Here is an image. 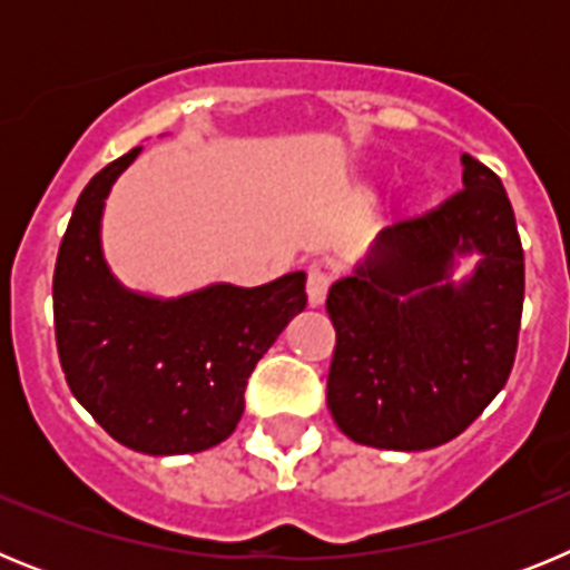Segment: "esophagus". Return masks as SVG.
Here are the masks:
<instances>
[{"mask_svg":"<svg viewBox=\"0 0 570 570\" xmlns=\"http://www.w3.org/2000/svg\"><path fill=\"white\" fill-rule=\"evenodd\" d=\"M328 288H331V274L328 271L322 268H311L308 271V302L311 305H322L325 302V296H328Z\"/></svg>","mask_w":570,"mask_h":570,"instance_id":"esophagus-1","label":"esophagus"}]
</instances>
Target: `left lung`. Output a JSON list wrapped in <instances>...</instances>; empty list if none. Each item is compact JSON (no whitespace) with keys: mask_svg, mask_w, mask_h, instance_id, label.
Returning a JSON list of instances; mask_svg holds the SVG:
<instances>
[{"mask_svg":"<svg viewBox=\"0 0 570 570\" xmlns=\"http://www.w3.org/2000/svg\"><path fill=\"white\" fill-rule=\"evenodd\" d=\"M462 165L465 188L382 230L354 276L328 291V407L360 445H445L511 376L525 299L520 230L500 176L468 154ZM471 249L483 262L451 286L453 256Z\"/></svg>","mask_w":570,"mask_h":570,"instance_id":"left-lung-1","label":"left lung"}]
</instances>
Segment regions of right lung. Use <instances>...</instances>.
I'll return each instance as SVG.
<instances>
[{
    "mask_svg": "<svg viewBox=\"0 0 570 570\" xmlns=\"http://www.w3.org/2000/svg\"><path fill=\"white\" fill-rule=\"evenodd\" d=\"M139 150L79 194L53 271L57 351L70 394L116 442L154 456L196 454L234 434L250 371L308 302L305 274L179 299L125 291L102 259L99 219Z\"/></svg>",
    "mask_w": 570,
    "mask_h": 570,
    "instance_id": "obj_1",
    "label": "right lung"
}]
</instances>
